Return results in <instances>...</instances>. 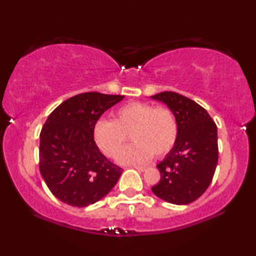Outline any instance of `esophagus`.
Segmentation results:
<instances>
[{"mask_svg": "<svg viewBox=\"0 0 256 256\" xmlns=\"http://www.w3.org/2000/svg\"><path fill=\"white\" fill-rule=\"evenodd\" d=\"M132 168H134V169H136L138 171H142V172L146 169V166H132Z\"/></svg>", "mask_w": 256, "mask_h": 256, "instance_id": "1", "label": "esophagus"}]
</instances>
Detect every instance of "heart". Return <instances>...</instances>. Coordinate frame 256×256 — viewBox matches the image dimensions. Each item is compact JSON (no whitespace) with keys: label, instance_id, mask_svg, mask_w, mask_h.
<instances>
[{"label":"heart","instance_id":"b5f03b06","mask_svg":"<svg viewBox=\"0 0 256 256\" xmlns=\"http://www.w3.org/2000/svg\"><path fill=\"white\" fill-rule=\"evenodd\" d=\"M130 134L132 146L118 157L120 164H141L169 152L177 138V122L166 107H154L144 102H129L115 110L113 120H98L93 140L104 156L114 158Z\"/></svg>","mask_w":256,"mask_h":256}]
</instances>
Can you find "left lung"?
<instances>
[{
	"mask_svg": "<svg viewBox=\"0 0 256 256\" xmlns=\"http://www.w3.org/2000/svg\"><path fill=\"white\" fill-rule=\"evenodd\" d=\"M172 112L177 138L172 149L157 164L160 180L154 194L174 205L194 202L211 184L218 163L216 126L202 106L174 92L150 96Z\"/></svg>",
	"mask_w": 256,
	"mask_h": 256,
	"instance_id": "1",
	"label": "left lung"
}]
</instances>
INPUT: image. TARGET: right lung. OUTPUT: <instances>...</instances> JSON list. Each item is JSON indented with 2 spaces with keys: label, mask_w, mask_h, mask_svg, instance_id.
Here are the masks:
<instances>
[{
  "label": "right lung",
  "mask_w": 256,
  "mask_h": 256,
  "mask_svg": "<svg viewBox=\"0 0 256 256\" xmlns=\"http://www.w3.org/2000/svg\"><path fill=\"white\" fill-rule=\"evenodd\" d=\"M124 98L98 92L78 94L48 115L40 135V171L60 202L85 208L102 199L118 183L124 170L100 152L93 127Z\"/></svg>",
  "instance_id": "right-lung-1"
}]
</instances>
